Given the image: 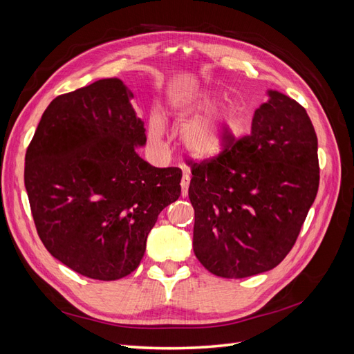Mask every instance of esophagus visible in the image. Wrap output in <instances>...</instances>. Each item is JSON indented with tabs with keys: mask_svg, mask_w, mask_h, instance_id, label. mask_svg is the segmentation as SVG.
<instances>
[{
	"mask_svg": "<svg viewBox=\"0 0 354 354\" xmlns=\"http://www.w3.org/2000/svg\"><path fill=\"white\" fill-rule=\"evenodd\" d=\"M181 196L186 198L187 194H189V185H190V177L187 174H183V177H181Z\"/></svg>",
	"mask_w": 354,
	"mask_h": 354,
	"instance_id": "34e87169",
	"label": "esophagus"
}]
</instances>
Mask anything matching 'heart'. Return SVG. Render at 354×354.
<instances>
[{"label": "heart", "instance_id": "heart-1", "mask_svg": "<svg viewBox=\"0 0 354 354\" xmlns=\"http://www.w3.org/2000/svg\"><path fill=\"white\" fill-rule=\"evenodd\" d=\"M221 97L212 90H185L177 94L171 106V116L181 131V145L186 153L198 160L216 158L226 147L229 134L236 127V115L230 108H217ZM149 137L162 143L164 116L153 113Z\"/></svg>", "mask_w": 354, "mask_h": 354}]
</instances>
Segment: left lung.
Segmentation results:
<instances>
[{"label":"left lung","instance_id":"8db88e82","mask_svg":"<svg viewBox=\"0 0 354 354\" xmlns=\"http://www.w3.org/2000/svg\"><path fill=\"white\" fill-rule=\"evenodd\" d=\"M251 131L192 164L194 251L208 272L241 279L272 270L294 246L319 187L317 137L291 97L267 90Z\"/></svg>","mask_w":354,"mask_h":354}]
</instances>
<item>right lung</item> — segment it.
I'll list each match as a JSON object with an SVG mask.
<instances>
[{
  "label": "right lung",
  "instance_id": "1",
  "mask_svg": "<svg viewBox=\"0 0 354 354\" xmlns=\"http://www.w3.org/2000/svg\"><path fill=\"white\" fill-rule=\"evenodd\" d=\"M133 93L116 78L63 94L42 113L25 158V187L47 251L90 279L140 264L159 212L178 199L181 169L156 168Z\"/></svg>",
  "mask_w": 354,
  "mask_h": 354
}]
</instances>
